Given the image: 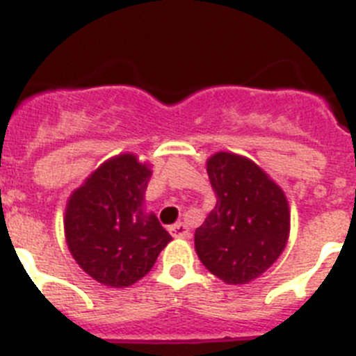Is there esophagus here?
I'll return each instance as SVG.
<instances>
[{
  "instance_id": "1",
  "label": "esophagus",
  "mask_w": 356,
  "mask_h": 356,
  "mask_svg": "<svg viewBox=\"0 0 356 356\" xmlns=\"http://www.w3.org/2000/svg\"><path fill=\"white\" fill-rule=\"evenodd\" d=\"M169 234L175 238H188L191 237V229L184 225V222H176L169 228Z\"/></svg>"
}]
</instances>
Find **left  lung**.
Wrapping results in <instances>:
<instances>
[{"mask_svg": "<svg viewBox=\"0 0 356 356\" xmlns=\"http://www.w3.org/2000/svg\"><path fill=\"white\" fill-rule=\"evenodd\" d=\"M207 172L217 201L196 228V253L225 284H248L285 250L291 232L287 197L266 171L235 153L210 156Z\"/></svg>", "mask_w": 356, "mask_h": 356, "instance_id": "1", "label": "left lung"}]
</instances>
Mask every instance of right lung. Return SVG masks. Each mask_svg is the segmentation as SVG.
<instances>
[{
	"label": "right lung",
	"instance_id": "obj_1",
	"mask_svg": "<svg viewBox=\"0 0 356 356\" xmlns=\"http://www.w3.org/2000/svg\"><path fill=\"white\" fill-rule=\"evenodd\" d=\"M149 178V165L124 153L102 163L69 197L64 217L69 251L99 284L130 287L172 241L155 213L144 212Z\"/></svg>",
	"mask_w": 356,
	"mask_h": 356
}]
</instances>
